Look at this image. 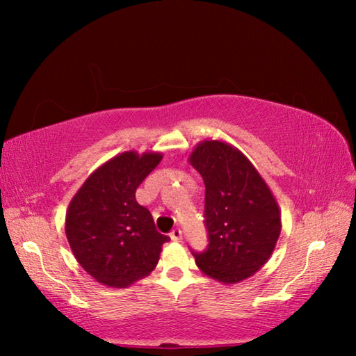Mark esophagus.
Here are the masks:
<instances>
[{"label":"esophagus","mask_w":356,"mask_h":356,"mask_svg":"<svg viewBox=\"0 0 356 356\" xmlns=\"http://www.w3.org/2000/svg\"><path fill=\"white\" fill-rule=\"evenodd\" d=\"M170 237H171L172 242H182V231H180L179 227L172 229V232L170 234Z\"/></svg>","instance_id":"1"}]
</instances>
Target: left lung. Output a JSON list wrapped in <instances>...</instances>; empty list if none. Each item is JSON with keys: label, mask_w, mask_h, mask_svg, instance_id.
<instances>
[{"label": "left lung", "mask_w": 356, "mask_h": 356, "mask_svg": "<svg viewBox=\"0 0 356 356\" xmlns=\"http://www.w3.org/2000/svg\"><path fill=\"white\" fill-rule=\"evenodd\" d=\"M206 185L209 246L195 252L204 275L236 284L254 275L273 254L281 234V210L254 165L237 147L201 141L188 156Z\"/></svg>", "instance_id": "obj_1"}]
</instances>
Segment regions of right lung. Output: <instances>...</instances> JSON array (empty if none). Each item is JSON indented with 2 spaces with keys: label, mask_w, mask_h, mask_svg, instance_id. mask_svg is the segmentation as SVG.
<instances>
[{
  "label": "right lung",
  "mask_w": 356,
  "mask_h": 356,
  "mask_svg": "<svg viewBox=\"0 0 356 356\" xmlns=\"http://www.w3.org/2000/svg\"><path fill=\"white\" fill-rule=\"evenodd\" d=\"M160 152L127 150L99 166L75 193L65 213V236L78 264L108 287L124 289L156 267L170 237L155 229L136 202L140 184L160 163Z\"/></svg>",
  "instance_id": "1"
}]
</instances>
